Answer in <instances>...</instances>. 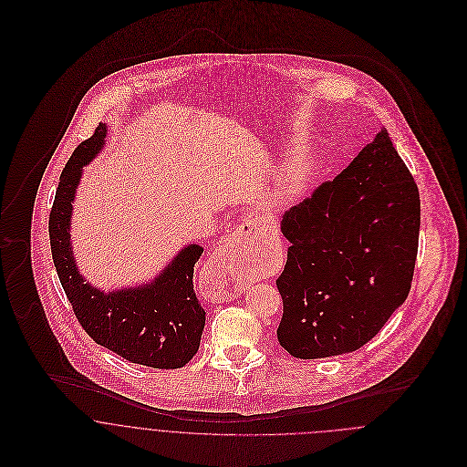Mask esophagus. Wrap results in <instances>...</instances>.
<instances>
[{"mask_svg": "<svg viewBox=\"0 0 467 467\" xmlns=\"http://www.w3.org/2000/svg\"><path fill=\"white\" fill-rule=\"evenodd\" d=\"M265 223L252 219L246 221L244 224H241L213 254L212 257V267L215 269V273L219 275H228V276H235L237 271L244 263V244L250 239H255L257 234H263L265 230ZM239 284V282H237Z\"/></svg>", "mask_w": 467, "mask_h": 467, "instance_id": "1", "label": "esophagus"}]
</instances>
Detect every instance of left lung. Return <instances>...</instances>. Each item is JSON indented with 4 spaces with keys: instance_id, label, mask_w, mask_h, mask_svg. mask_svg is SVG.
<instances>
[{
    "instance_id": "obj_1",
    "label": "left lung",
    "mask_w": 467,
    "mask_h": 467,
    "mask_svg": "<svg viewBox=\"0 0 467 467\" xmlns=\"http://www.w3.org/2000/svg\"><path fill=\"white\" fill-rule=\"evenodd\" d=\"M417 185L383 128L333 182L284 213L291 243L276 278V336L295 358L358 350L410 293L419 246Z\"/></svg>"
}]
</instances>
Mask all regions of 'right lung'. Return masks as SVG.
<instances>
[{"label": "right lung", "mask_w": 467, "mask_h": 467, "mask_svg": "<svg viewBox=\"0 0 467 467\" xmlns=\"http://www.w3.org/2000/svg\"><path fill=\"white\" fill-rule=\"evenodd\" d=\"M108 126L82 141L59 178L50 212L52 257L67 300L84 331L128 361L152 368H180L200 348L204 309L194 291L200 244L183 246L152 280L104 291L86 282L71 248L73 201L82 169L104 149Z\"/></svg>", "instance_id": "add662e5"}]
</instances>
